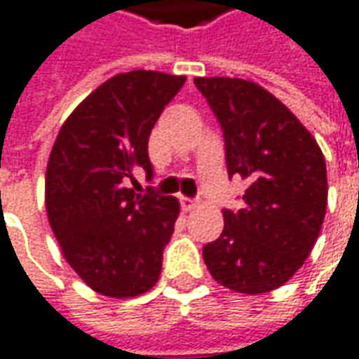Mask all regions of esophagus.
Masks as SVG:
<instances>
[{"label":"esophagus","mask_w":359,"mask_h":359,"mask_svg":"<svg viewBox=\"0 0 359 359\" xmlns=\"http://www.w3.org/2000/svg\"><path fill=\"white\" fill-rule=\"evenodd\" d=\"M180 205H182V209H184V211H191V209H195V207H197V201H195V199H191V197L180 195Z\"/></svg>","instance_id":"esophagus-1"}]
</instances>
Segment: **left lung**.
<instances>
[{
	"instance_id": "obj_1",
	"label": "left lung",
	"mask_w": 359,
	"mask_h": 359,
	"mask_svg": "<svg viewBox=\"0 0 359 359\" xmlns=\"http://www.w3.org/2000/svg\"><path fill=\"white\" fill-rule=\"evenodd\" d=\"M224 137L229 177L248 182L244 209H222L224 229L203 246L211 276L258 295L283 285L313 250L325 221V156L283 103L254 81L195 78Z\"/></svg>"
}]
</instances>
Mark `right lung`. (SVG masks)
<instances>
[{
	"instance_id": "right-lung-1",
	"label": "right lung",
	"mask_w": 359,
	"mask_h": 359,
	"mask_svg": "<svg viewBox=\"0 0 359 359\" xmlns=\"http://www.w3.org/2000/svg\"><path fill=\"white\" fill-rule=\"evenodd\" d=\"M184 76L118 74L81 101L62 125L46 168V212L64 258L93 291L137 297L154 285L180 203L148 187H127L135 172L152 180L148 137Z\"/></svg>"
}]
</instances>
